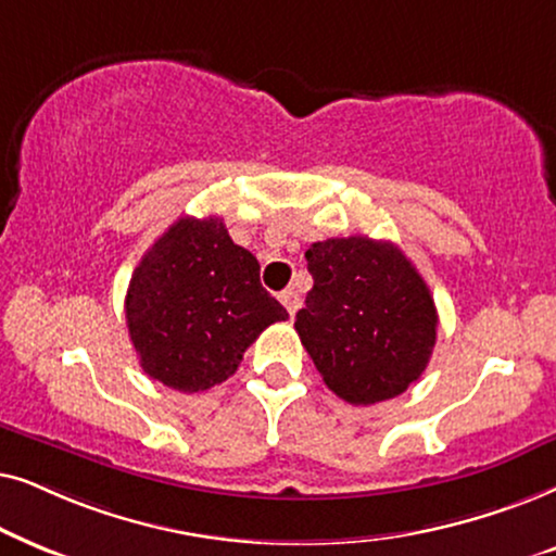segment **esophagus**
<instances>
[{"label": "esophagus", "mask_w": 556, "mask_h": 556, "mask_svg": "<svg viewBox=\"0 0 556 556\" xmlns=\"http://www.w3.org/2000/svg\"><path fill=\"white\" fill-rule=\"evenodd\" d=\"M279 300H282V305L287 307V313H290V317H294V313H298V309L302 307V298L294 290H285L282 298H279Z\"/></svg>", "instance_id": "1"}]
</instances>
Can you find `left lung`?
Returning <instances> with one entry per match:
<instances>
[{
  "mask_svg": "<svg viewBox=\"0 0 556 556\" xmlns=\"http://www.w3.org/2000/svg\"><path fill=\"white\" fill-rule=\"evenodd\" d=\"M313 290L294 330L330 391L368 406L404 394L438 340V307L402 249L368 236L305 251Z\"/></svg>",
  "mask_w": 556,
  "mask_h": 556,
  "instance_id": "1",
  "label": "left lung"
}]
</instances>
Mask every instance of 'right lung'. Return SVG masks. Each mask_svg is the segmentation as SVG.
<instances>
[{
  "mask_svg": "<svg viewBox=\"0 0 556 556\" xmlns=\"http://www.w3.org/2000/svg\"><path fill=\"white\" fill-rule=\"evenodd\" d=\"M124 307L144 374L185 394L233 376L258 332L287 320L256 256L216 216L177 218L131 274Z\"/></svg>",
  "mask_w": 556,
  "mask_h": 556,
  "instance_id": "add662e5",
  "label": "right lung"
}]
</instances>
